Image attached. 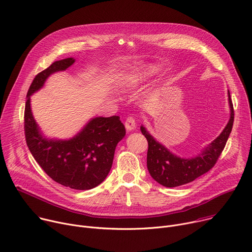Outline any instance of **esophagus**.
Returning <instances> with one entry per match:
<instances>
[{"instance_id": "obj_1", "label": "esophagus", "mask_w": 252, "mask_h": 252, "mask_svg": "<svg viewBox=\"0 0 252 252\" xmlns=\"http://www.w3.org/2000/svg\"><path fill=\"white\" fill-rule=\"evenodd\" d=\"M125 126L127 130H132L133 128H135V126H136L135 119L133 117H128L125 122Z\"/></svg>"}]
</instances>
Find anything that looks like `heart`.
I'll list each match as a JSON object with an SVG mask.
<instances>
[{
  "mask_svg": "<svg viewBox=\"0 0 252 252\" xmlns=\"http://www.w3.org/2000/svg\"><path fill=\"white\" fill-rule=\"evenodd\" d=\"M158 71V67L155 64H146L142 66H138L131 71L123 79L121 83V87L123 90H127L128 88L134 87L145 81L146 79L152 77Z\"/></svg>",
  "mask_w": 252,
  "mask_h": 252,
  "instance_id": "heart-1",
  "label": "heart"
}]
</instances>
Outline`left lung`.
<instances>
[{"instance_id":"1","label":"left lung","mask_w":252,"mask_h":252,"mask_svg":"<svg viewBox=\"0 0 252 252\" xmlns=\"http://www.w3.org/2000/svg\"><path fill=\"white\" fill-rule=\"evenodd\" d=\"M228 99L231 112L228 124L220 136L215 138L201 155L194 158L186 159L172 155L158 142L145 127H140L141 133L146 136L149 142L148 169L156 182L166 188L179 187L193 182L214 166L224 150L233 126L234 111L229 91Z\"/></svg>"}]
</instances>
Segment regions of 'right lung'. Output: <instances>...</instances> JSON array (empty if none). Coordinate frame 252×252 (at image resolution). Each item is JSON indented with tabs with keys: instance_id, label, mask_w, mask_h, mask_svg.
<instances>
[{
	"instance_id": "right-lung-1",
	"label": "right lung",
	"mask_w": 252,
	"mask_h": 252,
	"mask_svg": "<svg viewBox=\"0 0 252 252\" xmlns=\"http://www.w3.org/2000/svg\"><path fill=\"white\" fill-rule=\"evenodd\" d=\"M75 63L68 58L53 63L32 82L25 105L24 129L27 146L42 169L54 181L73 189H92L110 172L118 142L126 135L120 117L95 118L68 140L45 138L31 112L30 95L40 90L47 78Z\"/></svg>"
}]
</instances>
